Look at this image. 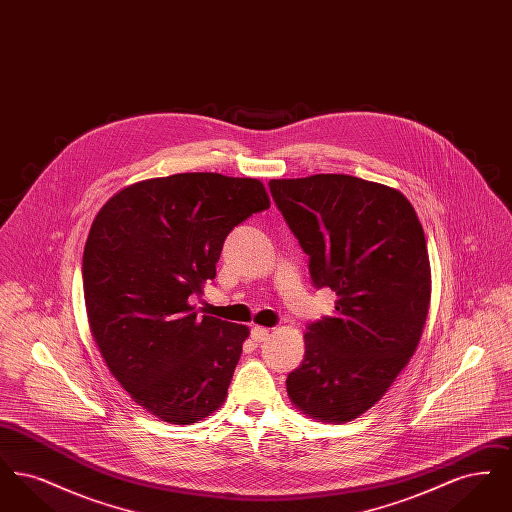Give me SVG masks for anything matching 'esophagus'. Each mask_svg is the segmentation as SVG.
I'll list each match as a JSON object with an SVG mask.
<instances>
[{"mask_svg": "<svg viewBox=\"0 0 512 512\" xmlns=\"http://www.w3.org/2000/svg\"><path fill=\"white\" fill-rule=\"evenodd\" d=\"M251 338H253V341H257V343L267 340L268 328H265V326H253L251 328Z\"/></svg>", "mask_w": 512, "mask_h": 512, "instance_id": "1", "label": "esophagus"}]
</instances>
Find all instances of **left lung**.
<instances>
[{
  "instance_id": "8db88e82",
  "label": "left lung",
  "mask_w": 512,
  "mask_h": 512,
  "mask_svg": "<svg viewBox=\"0 0 512 512\" xmlns=\"http://www.w3.org/2000/svg\"><path fill=\"white\" fill-rule=\"evenodd\" d=\"M268 186L309 255L313 284L338 295L332 317L307 326L288 395L318 422L343 424L378 403L416 351L432 292L424 230L399 190L357 176Z\"/></svg>"
}]
</instances>
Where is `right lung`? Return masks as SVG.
<instances>
[{"label": "right lung", "mask_w": 512, "mask_h": 512, "mask_svg": "<svg viewBox=\"0 0 512 512\" xmlns=\"http://www.w3.org/2000/svg\"><path fill=\"white\" fill-rule=\"evenodd\" d=\"M268 207L257 178L184 172L136 182L99 209L82 259L88 322L147 413L194 424L224 403L249 328L197 317L190 297L217 276L232 228Z\"/></svg>", "instance_id": "add662e5"}]
</instances>
